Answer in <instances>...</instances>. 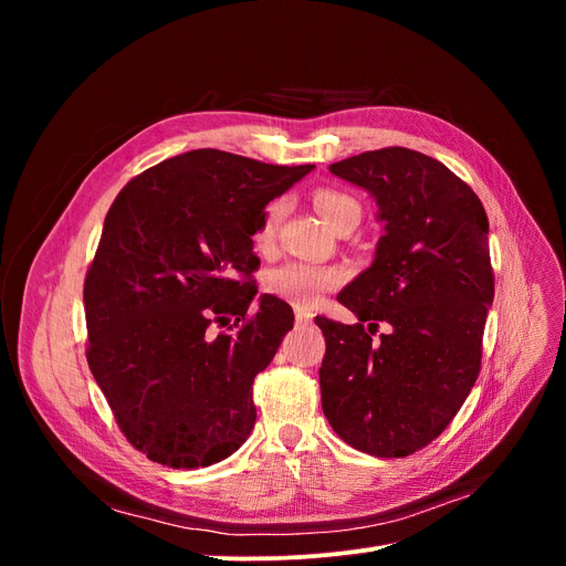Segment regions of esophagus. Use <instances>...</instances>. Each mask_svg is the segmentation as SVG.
I'll return each mask as SVG.
<instances>
[{
  "instance_id": "34e87169",
  "label": "esophagus",
  "mask_w": 566,
  "mask_h": 566,
  "mask_svg": "<svg viewBox=\"0 0 566 566\" xmlns=\"http://www.w3.org/2000/svg\"><path fill=\"white\" fill-rule=\"evenodd\" d=\"M295 321H297V325H310L312 323V314L304 312V310H297L295 312Z\"/></svg>"
}]
</instances>
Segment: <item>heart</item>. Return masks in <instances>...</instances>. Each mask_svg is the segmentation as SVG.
Returning <instances> with one entry per match:
<instances>
[{
    "mask_svg": "<svg viewBox=\"0 0 566 566\" xmlns=\"http://www.w3.org/2000/svg\"><path fill=\"white\" fill-rule=\"evenodd\" d=\"M314 208L316 212L328 221V224H337L342 217H358V202L339 191H331V188H321L314 193ZM283 214V205L279 200L269 202L264 208V214L260 219V227L254 231V243L260 248H266L273 241V233H276L279 219ZM339 279V273L328 266H316V264H304V262H287L276 269H271L264 276V287L271 295H276L290 304L312 306L321 293L333 287Z\"/></svg>",
    "mask_w": 566,
    "mask_h": 566,
    "instance_id": "obj_1",
    "label": "heart"
}]
</instances>
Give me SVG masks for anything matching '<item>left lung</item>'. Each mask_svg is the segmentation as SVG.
Returning a JSON list of instances; mask_svg holds the SVG:
<instances>
[{
  "label": "left lung",
  "mask_w": 566,
  "mask_h": 566,
  "mask_svg": "<svg viewBox=\"0 0 566 566\" xmlns=\"http://www.w3.org/2000/svg\"><path fill=\"white\" fill-rule=\"evenodd\" d=\"M331 172L366 188L385 233L337 295L358 323L316 316L321 406L349 447L403 458L447 430L476 382L493 302L489 219L465 181L418 150H368ZM380 322L388 333L373 340Z\"/></svg>",
  "instance_id": "1"
}]
</instances>
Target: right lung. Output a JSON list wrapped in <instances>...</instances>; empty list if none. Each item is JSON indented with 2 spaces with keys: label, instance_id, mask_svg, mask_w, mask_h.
<instances>
[{
  "label": "right lung",
  "instance_id": "obj_1",
  "mask_svg": "<svg viewBox=\"0 0 566 566\" xmlns=\"http://www.w3.org/2000/svg\"><path fill=\"white\" fill-rule=\"evenodd\" d=\"M312 169L198 148L134 177L111 205L84 281L87 361L153 462L208 468L250 437L252 382L295 323L273 295L250 314L252 235L269 200Z\"/></svg>",
  "mask_w": 566,
  "mask_h": 566
}]
</instances>
